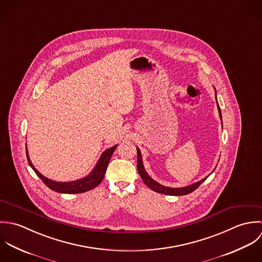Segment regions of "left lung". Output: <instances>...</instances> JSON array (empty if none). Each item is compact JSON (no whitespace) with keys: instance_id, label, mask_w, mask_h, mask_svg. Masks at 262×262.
Returning <instances> with one entry per match:
<instances>
[{"instance_id":"obj_1","label":"left lung","mask_w":262,"mask_h":262,"mask_svg":"<svg viewBox=\"0 0 262 262\" xmlns=\"http://www.w3.org/2000/svg\"><path fill=\"white\" fill-rule=\"evenodd\" d=\"M216 100V98H215ZM216 105H217V110H219V114H220V118L222 120V113H221V108L219 106V103L216 101ZM137 152H138V172L141 176V178L143 179L144 183L149 186L152 190L156 191L158 193H163V194H167V195H185V194H188L190 192H192L193 190H195L206 179L204 178L203 180L199 181V182H195L191 185H188V186H185V187H179V188H172V187H167V186H164V185H161L160 183L156 182L154 179H152L147 171L145 170V167L143 165V160H142V155H141V151L139 148H137Z\"/></svg>"}]
</instances>
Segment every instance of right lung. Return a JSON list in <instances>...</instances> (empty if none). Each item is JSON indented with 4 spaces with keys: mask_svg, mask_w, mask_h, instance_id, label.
<instances>
[{
    "mask_svg": "<svg viewBox=\"0 0 262 262\" xmlns=\"http://www.w3.org/2000/svg\"><path fill=\"white\" fill-rule=\"evenodd\" d=\"M117 145L105 150L103 154L101 155L100 159L98 160L96 166L94 167L93 171L86 177L79 179V180H75V181H71V182H56L51 180L47 177H45L42 174H40L35 167L32 165L29 155L27 152V147H26V156L28 163L30 165V167L34 170V172L36 173V175L43 181V183L51 188L53 191L59 192V193H69V194H73V193H82V192H86L89 191L91 189H93L94 187H96L97 185L100 184V182L102 181L103 177H104L105 171L107 169L108 163L110 161V158L112 156L113 152L115 151Z\"/></svg>",
    "mask_w": 262,
    "mask_h": 262,
    "instance_id": "obj_1",
    "label": "right lung"
}]
</instances>
